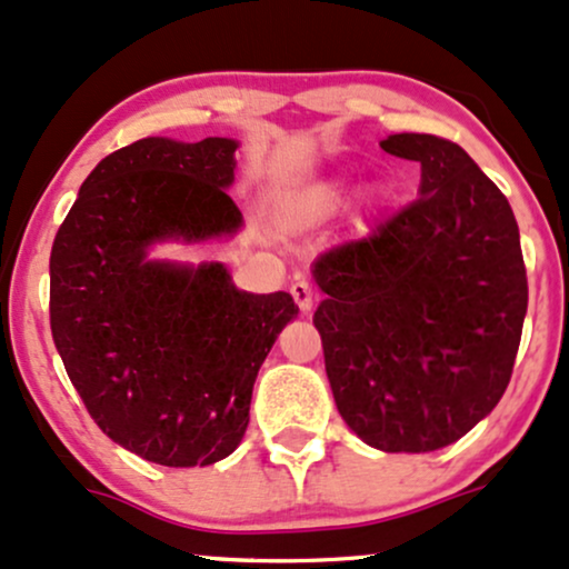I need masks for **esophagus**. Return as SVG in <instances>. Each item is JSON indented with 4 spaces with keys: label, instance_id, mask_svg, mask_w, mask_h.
Returning <instances> with one entry per match:
<instances>
[{
    "label": "esophagus",
    "instance_id": "34e87169",
    "mask_svg": "<svg viewBox=\"0 0 569 569\" xmlns=\"http://www.w3.org/2000/svg\"><path fill=\"white\" fill-rule=\"evenodd\" d=\"M291 297H293V302L299 305V310H302V312L312 310V289H310V283H307L305 278H293Z\"/></svg>",
    "mask_w": 569,
    "mask_h": 569
}]
</instances>
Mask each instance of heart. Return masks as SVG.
Listing matches in <instances>:
<instances>
[{
	"instance_id": "1",
	"label": "heart",
	"mask_w": 569,
	"mask_h": 569,
	"mask_svg": "<svg viewBox=\"0 0 569 569\" xmlns=\"http://www.w3.org/2000/svg\"><path fill=\"white\" fill-rule=\"evenodd\" d=\"M345 192H348V187H345L342 179H323L316 181V184L283 189L276 200L278 217L293 227L310 224V221L335 211L339 202L345 200Z\"/></svg>"
}]
</instances>
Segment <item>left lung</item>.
Returning <instances> with one entry per match:
<instances>
[{"label": "left lung", "mask_w": 569, "mask_h": 569, "mask_svg": "<svg viewBox=\"0 0 569 569\" xmlns=\"http://www.w3.org/2000/svg\"><path fill=\"white\" fill-rule=\"evenodd\" d=\"M420 162L415 202L321 253L312 323L348 428L382 452H436L498 407L527 316L519 224L468 152L430 133L380 141Z\"/></svg>", "instance_id": "1"}]
</instances>
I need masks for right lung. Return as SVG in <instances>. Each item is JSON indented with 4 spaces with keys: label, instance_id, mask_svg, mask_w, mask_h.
<instances>
[{
    "label": "right lung",
    "instance_id": "add662e5",
    "mask_svg": "<svg viewBox=\"0 0 569 569\" xmlns=\"http://www.w3.org/2000/svg\"><path fill=\"white\" fill-rule=\"evenodd\" d=\"M234 139L149 136L84 179L50 253V329L84 409L114 443L168 468L238 449L253 382L291 293H248L221 262L152 259V246L230 238Z\"/></svg>",
    "mask_w": 569,
    "mask_h": 569
}]
</instances>
